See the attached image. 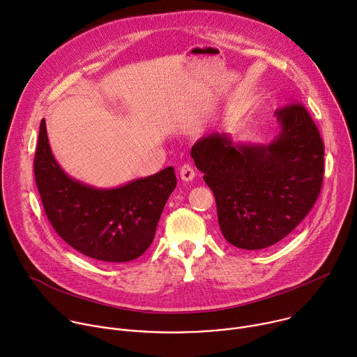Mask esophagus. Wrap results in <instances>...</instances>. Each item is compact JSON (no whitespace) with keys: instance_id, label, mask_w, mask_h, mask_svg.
<instances>
[{"instance_id":"obj_1","label":"esophagus","mask_w":357,"mask_h":357,"mask_svg":"<svg viewBox=\"0 0 357 357\" xmlns=\"http://www.w3.org/2000/svg\"><path fill=\"white\" fill-rule=\"evenodd\" d=\"M179 175H181V179H182V181L189 182V181H192V179L195 178V169H193L189 164H185V165L181 167Z\"/></svg>"}]
</instances>
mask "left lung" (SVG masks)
Returning a JSON list of instances; mask_svg holds the SVG:
<instances>
[{
  "label": "left lung",
  "instance_id": "left-lung-1",
  "mask_svg": "<svg viewBox=\"0 0 357 357\" xmlns=\"http://www.w3.org/2000/svg\"><path fill=\"white\" fill-rule=\"evenodd\" d=\"M270 144H233L226 132L202 137L190 149L216 197L225 238L243 250L267 248L310 213L322 188L324 142L310 113L294 103L275 110Z\"/></svg>",
  "mask_w": 357,
  "mask_h": 357
}]
</instances>
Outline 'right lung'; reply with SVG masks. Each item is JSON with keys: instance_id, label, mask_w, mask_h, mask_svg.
I'll return each mask as SVG.
<instances>
[{"instance_id": "add662e5", "label": "right lung", "mask_w": 357, "mask_h": 357, "mask_svg": "<svg viewBox=\"0 0 357 357\" xmlns=\"http://www.w3.org/2000/svg\"><path fill=\"white\" fill-rule=\"evenodd\" d=\"M33 171L45 213L55 231L84 256L107 263L135 260L151 245L176 186L172 167L112 189L70 178L50 151L45 120L40 121Z\"/></svg>"}]
</instances>
